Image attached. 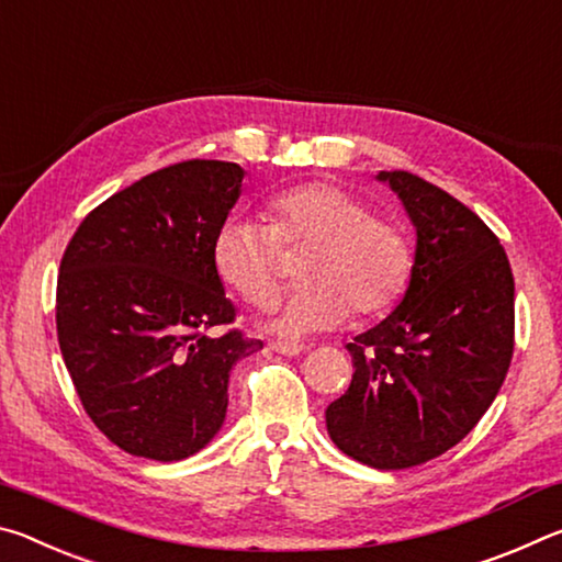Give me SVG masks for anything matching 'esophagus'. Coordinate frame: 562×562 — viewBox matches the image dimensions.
<instances>
[{"label":"esophagus","instance_id":"esophagus-1","mask_svg":"<svg viewBox=\"0 0 562 562\" xmlns=\"http://www.w3.org/2000/svg\"><path fill=\"white\" fill-rule=\"evenodd\" d=\"M270 349L278 351V355H284V357H294L300 355V351H304V345H300V341H270Z\"/></svg>","mask_w":562,"mask_h":562}]
</instances>
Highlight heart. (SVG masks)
Listing matches in <instances>:
<instances>
[{
    "instance_id": "b5f03b06",
    "label": "heart",
    "mask_w": 562,
    "mask_h": 562,
    "mask_svg": "<svg viewBox=\"0 0 562 562\" xmlns=\"http://www.w3.org/2000/svg\"><path fill=\"white\" fill-rule=\"evenodd\" d=\"M280 245H310L300 262L304 284L272 319L284 337L339 327L349 307L359 317L382 315L402 297L414 268L402 225L372 215L359 195L322 180L272 195L268 225L225 217L213 237V268L237 297L265 307L278 292Z\"/></svg>"
}]
</instances>
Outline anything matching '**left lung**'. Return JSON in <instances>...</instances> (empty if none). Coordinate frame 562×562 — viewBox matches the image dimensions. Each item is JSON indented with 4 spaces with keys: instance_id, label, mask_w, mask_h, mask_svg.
<instances>
[{
    "instance_id": "1",
    "label": "left lung",
    "mask_w": 562,
    "mask_h": 562,
    "mask_svg": "<svg viewBox=\"0 0 562 562\" xmlns=\"http://www.w3.org/2000/svg\"><path fill=\"white\" fill-rule=\"evenodd\" d=\"M416 231L414 268L386 319L349 341L351 384L327 406L341 453L379 471L436 459L496 398L513 357V272L498 237L446 190L379 170Z\"/></svg>"
}]
</instances>
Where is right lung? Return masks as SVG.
I'll list each match as a JSON object with an SVG mask.
<instances>
[{"instance_id":"obj_1","label":"right lung","mask_w":562,"mask_h":562,"mask_svg":"<svg viewBox=\"0 0 562 562\" xmlns=\"http://www.w3.org/2000/svg\"><path fill=\"white\" fill-rule=\"evenodd\" d=\"M245 170L186 160L91 211L66 247L56 335L83 408L133 456L180 461L205 449L227 412L235 361L262 349L235 319L213 268V237Z\"/></svg>"}]
</instances>
